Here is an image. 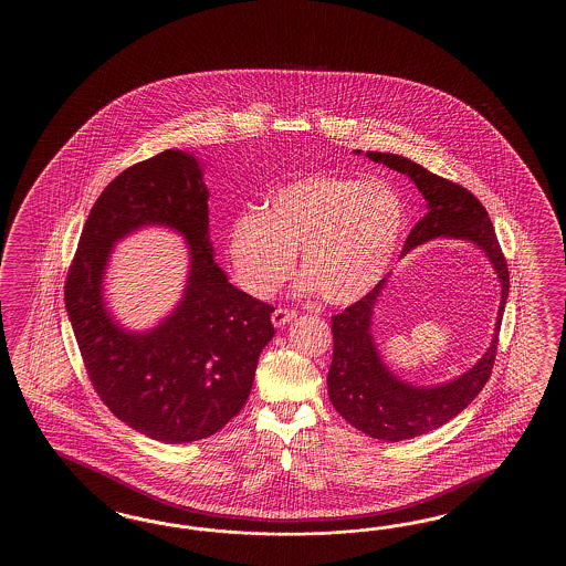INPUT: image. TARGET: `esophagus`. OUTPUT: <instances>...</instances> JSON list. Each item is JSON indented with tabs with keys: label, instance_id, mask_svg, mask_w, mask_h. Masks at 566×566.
I'll list each match as a JSON object with an SVG mask.
<instances>
[{
	"label": "esophagus",
	"instance_id": "esophagus-1",
	"mask_svg": "<svg viewBox=\"0 0 566 566\" xmlns=\"http://www.w3.org/2000/svg\"><path fill=\"white\" fill-rule=\"evenodd\" d=\"M297 317V313L293 312V310H285V307H277L273 315H271V322L275 327H283V325L289 324V322H293Z\"/></svg>",
	"mask_w": 566,
	"mask_h": 566
}]
</instances>
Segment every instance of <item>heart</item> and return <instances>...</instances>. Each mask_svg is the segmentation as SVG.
Here are the masks:
<instances>
[{
	"mask_svg": "<svg viewBox=\"0 0 566 566\" xmlns=\"http://www.w3.org/2000/svg\"><path fill=\"white\" fill-rule=\"evenodd\" d=\"M405 227V205L385 181L317 171L281 186L263 212L234 218L227 254L241 287L263 300L287 281L300 251L303 285L346 305L385 277Z\"/></svg>",
	"mask_w": 566,
	"mask_h": 566,
	"instance_id": "1",
	"label": "heart"
}]
</instances>
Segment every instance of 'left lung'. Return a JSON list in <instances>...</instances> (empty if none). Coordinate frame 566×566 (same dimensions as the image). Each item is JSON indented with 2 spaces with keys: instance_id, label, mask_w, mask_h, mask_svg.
I'll return each instance as SVG.
<instances>
[{
  "instance_id": "obj_1",
  "label": "left lung",
  "mask_w": 566,
  "mask_h": 566,
  "mask_svg": "<svg viewBox=\"0 0 566 566\" xmlns=\"http://www.w3.org/2000/svg\"><path fill=\"white\" fill-rule=\"evenodd\" d=\"M356 154H360L356 149ZM366 157L409 176L427 200V214L410 230L402 254L433 239H459L478 244L490 259L502 285L492 344L468 373L437 386H415L386 368L374 344V305L388 283L386 275L360 301L332 317L334 358L327 373V395L346 421L382 441H402L439 429L468 409L492 374L497 336L510 291V273L493 224L480 200L463 186L446 180L407 157L366 151Z\"/></svg>"
}]
</instances>
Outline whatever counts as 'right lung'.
Segmentation results:
<instances>
[{
    "mask_svg": "<svg viewBox=\"0 0 566 566\" xmlns=\"http://www.w3.org/2000/svg\"><path fill=\"white\" fill-rule=\"evenodd\" d=\"M193 154L166 149L125 169L96 198L66 275L64 301L96 395L135 431L190 443L241 412L273 307L229 283L214 263L208 188ZM168 226L187 239L191 271L179 307L154 331L129 333L104 307L109 249L137 228Z\"/></svg>",
    "mask_w": 566,
    "mask_h": 566,
    "instance_id": "right-lung-1",
    "label": "right lung"
}]
</instances>
